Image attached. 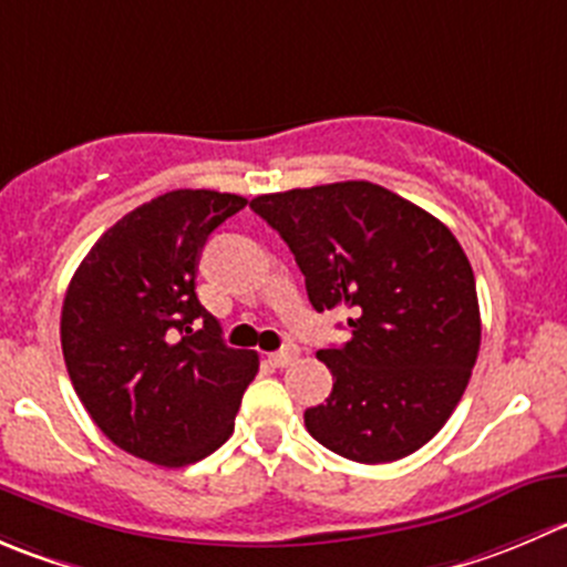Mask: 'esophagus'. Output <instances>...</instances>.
<instances>
[{"mask_svg": "<svg viewBox=\"0 0 567 567\" xmlns=\"http://www.w3.org/2000/svg\"><path fill=\"white\" fill-rule=\"evenodd\" d=\"M268 360H271V365H277V368H288L299 360V349H296V346H285V349L274 351Z\"/></svg>", "mask_w": 567, "mask_h": 567, "instance_id": "obj_1", "label": "esophagus"}]
</instances>
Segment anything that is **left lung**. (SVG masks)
I'll use <instances>...</instances> for the list:
<instances>
[{
    "instance_id": "8db88e82",
    "label": "left lung",
    "mask_w": 567,
    "mask_h": 567,
    "mask_svg": "<svg viewBox=\"0 0 567 567\" xmlns=\"http://www.w3.org/2000/svg\"><path fill=\"white\" fill-rule=\"evenodd\" d=\"M251 210L290 246L310 305L351 310L349 343L318 351L334 382L307 432L365 465L417 452L480 354L476 279L452 229L365 179L257 196Z\"/></svg>"
}]
</instances>
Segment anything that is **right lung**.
<instances>
[{
	"label": "right lung",
	"mask_w": 567,
	"mask_h": 567,
	"mask_svg": "<svg viewBox=\"0 0 567 567\" xmlns=\"http://www.w3.org/2000/svg\"><path fill=\"white\" fill-rule=\"evenodd\" d=\"M218 190H168L126 213L71 277L60 316L65 368L99 430L132 457L199 463L235 430L260 368L196 296L207 235L244 210Z\"/></svg>",
	"instance_id": "1"
}]
</instances>
